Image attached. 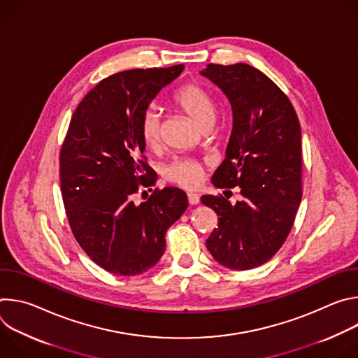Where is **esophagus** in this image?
Segmentation results:
<instances>
[{
  "instance_id": "esophagus-1",
  "label": "esophagus",
  "mask_w": 358,
  "mask_h": 358,
  "mask_svg": "<svg viewBox=\"0 0 358 358\" xmlns=\"http://www.w3.org/2000/svg\"><path fill=\"white\" fill-rule=\"evenodd\" d=\"M188 202L191 203V206H196V203H199V195L194 194V192H189L188 194Z\"/></svg>"
}]
</instances>
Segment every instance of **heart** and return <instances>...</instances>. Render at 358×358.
<instances>
[{
	"mask_svg": "<svg viewBox=\"0 0 358 358\" xmlns=\"http://www.w3.org/2000/svg\"><path fill=\"white\" fill-rule=\"evenodd\" d=\"M173 103L201 129H207L215 119L214 100L198 83H187L177 89L173 94ZM160 130V113L152 108L145 109L138 122V131L147 147H156L159 144ZM164 176L167 180L184 188H195L202 180V167L194 160L176 159L166 167Z\"/></svg>",
	"mask_w": 358,
	"mask_h": 358,
	"instance_id": "heart-1",
	"label": "heart"
}]
</instances>
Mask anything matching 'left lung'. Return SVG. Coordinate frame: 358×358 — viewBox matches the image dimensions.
Returning a JSON list of instances; mask_svg holds the SVG:
<instances>
[{"label":"left lung","mask_w":358,"mask_h":358,"mask_svg":"<svg viewBox=\"0 0 358 358\" xmlns=\"http://www.w3.org/2000/svg\"><path fill=\"white\" fill-rule=\"evenodd\" d=\"M199 73L221 89L232 109L227 156L213 184L241 188L234 206L224 196H201L218 215L207 248L228 269H253L280 249L300 206V124L287 96L257 68L210 64Z\"/></svg>","instance_id":"8db88e82"}]
</instances>
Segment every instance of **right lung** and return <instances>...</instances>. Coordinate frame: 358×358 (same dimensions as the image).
Listing matches in <instances>:
<instances>
[{
    "label": "right lung",
    "instance_id": "1",
    "mask_svg": "<svg viewBox=\"0 0 358 358\" xmlns=\"http://www.w3.org/2000/svg\"><path fill=\"white\" fill-rule=\"evenodd\" d=\"M184 65L131 69L99 82L76 108L61 150V188L71 229L87 257L108 272L134 276L163 257L166 234L188 207L176 187L134 203L157 176L141 160L138 122Z\"/></svg>",
    "mask_w": 358,
    "mask_h": 358
}]
</instances>
